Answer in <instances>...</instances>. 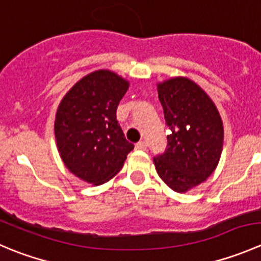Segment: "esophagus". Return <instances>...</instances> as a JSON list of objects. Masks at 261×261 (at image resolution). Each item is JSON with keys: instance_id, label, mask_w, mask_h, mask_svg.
<instances>
[{"instance_id": "34e87169", "label": "esophagus", "mask_w": 261, "mask_h": 261, "mask_svg": "<svg viewBox=\"0 0 261 261\" xmlns=\"http://www.w3.org/2000/svg\"><path fill=\"white\" fill-rule=\"evenodd\" d=\"M135 148L139 149V150H145L148 148V144H146V141H139L135 145Z\"/></svg>"}]
</instances>
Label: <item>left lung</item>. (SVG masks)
I'll list each match as a JSON object with an SVG mask.
<instances>
[{"mask_svg":"<svg viewBox=\"0 0 261 261\" xmlns=\"http://www.w3.org/2000/svg\"><path fill=\"white\" fill-rule=\"evenodd\" d=\"M158 97L171 133L166 151L154 156L156 173L173 191L186 192L218 166L223 122L209 95L187 77L159 83Z\"/></svg>","mask_w":261,"mask_h":261,"instance_id":"1","label":"left lung"}]
</instances>
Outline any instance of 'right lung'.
Listing matches in <instances>:
<instances>
[{
    "label": "right lung",
    "mask_w": 261,
    "mask_h": 261,
    "mask_svg": "<svg viewBox=\"0 0 261 261\" xmlns=\"http://www.w3.org/2000/svg\"><path fill=\"white\" fill-rule=\"evenodd\" d=\"M128 82L110 70L83 77L62 98L56 113L58 153L71 173L102 185L120 172L134 144L116 118Z\"/></svg>",
    "instance_id": "right-lung-1"
}]
</instances>
